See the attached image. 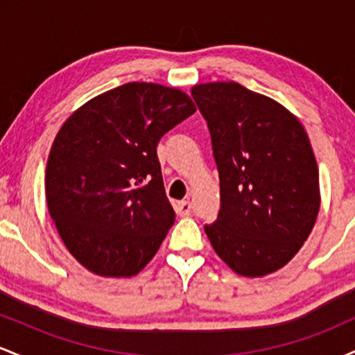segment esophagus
Here are the masks:
<instances>
[{"label": "esophagus", "instance_id": "34e87169", "mask_svg": "<svg viewBox=\"0 0 355 355\" xmlns=\"http://www.w3.org/2000/svg\"><path fill=\"white\" fill-rule=\"evenodd\" d=\"M191 211V203L189 200H182L177 203V214L182 215V217H185V215H190Z\"/></svg>", "mask_w": 355, "mask_h": 355}]
</instances>
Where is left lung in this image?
Segmentation results:
<instances>
[{"mask_svg": "<svg viewBox=\"0 0 355 355\" xmlns=\"http://www.w3.org/2000/svg\"><path fill=\"white\" fill-rule=\"evenodd\" d=\"M220 178V211L205 234L232 270L263 277L282 268L313 229L319 168L302 123L235 81L195 85Z\"/></svg>", "mask_w": 355, "mask_h": 355, "instance_id": "obj_1", "label": "left lung"}]
</instances>
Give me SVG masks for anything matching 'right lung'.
Segmentation results:
<instances>
[{"instance_id":"add662e5","label":"right lung","mask_w":355,"mask_h":355,"mask_svg":"<svg viewBox=\"0 0 355 355\" xmlns=\"http://www.w3.org/2000/svg\"><path fill=\"white\" fill-rule=\"evenodd\" d=\"M195 112L180 89L132 81L87 101L60 128L44 175L48 210L89 272L132 277L157 254L175 222L157 145Z\"/></svg>"}]
</instances>
